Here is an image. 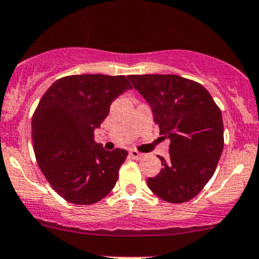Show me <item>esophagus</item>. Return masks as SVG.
<instances>
[{"label": "esophagus", "instance_id": "obj_1", "mask_svg": "<svg viewBox=\"0 0 259 259\" xmlns=\"http://www.w3.org/2000/svg\"><path fill=\"white\" fill-rule=\"evenodd\" d=\"M130 156L132 159H135V160H139V159L143 158V154H141L139 152H137V150H131Z\"/></svg>", "mask_w": 259, "mask_h": 259}]
</instances>
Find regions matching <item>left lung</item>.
Returning <instances> with one entry per match:
<instances>
[{
	"mask_svg": "<svg viewBox=\"0 0 259 259\" xmlns=\"http://www.w3.org/2000/svg\"><path fill=\"white\" fill-rule=\"evenodd\" d=\"M148 101L161 138L170 139L162 168L148 187L168 203L194 198L213 176L224 148L222 111L202 84L176 74L128 75Z\"/></svg>",
	"mask_w": 259,
	"mask_h": 259,
	"instance_id": "8db88e82",
	"label": "left lung"
}]
</instances>
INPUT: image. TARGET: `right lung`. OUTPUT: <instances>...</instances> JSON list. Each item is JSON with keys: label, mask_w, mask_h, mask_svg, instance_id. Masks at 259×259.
I'll return each mask as SVG.
<instances>
[{"label": "right lung", "mask_w": 259, "mask_h": 259, "mask_svg": "<svg viewBox=\"0 0 259 259\" xmlns=\"http://www.w3.org/2000/svg\"><path fill=\"white\" fill-rule=\"evenodd\" d=\"M132 85L124 75L73 74L52 83L31 121L33 147L40 170L67 202L94 204L115 187L127 150L107 152L94 131L110 105Z\"/></svg>", "instance_id": "right-lung-1"}]
</instances>
